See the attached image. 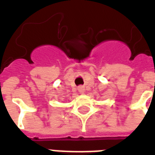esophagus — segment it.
Instances as JSON below:
<instances>
[{
  "label": "esophagus",
  "instance_id": "34e87169",
  "mask_svg": "<svg viewBox=\"0 0 155 155\" xmlns=\"http://www.w3.org/2000/svg\"><path fill=\"white\" fill-rule=\"evenodd\" d=\"M78 91H79L80 93H83V92H84V87H83V86H80V87H78Z\"/></svg>",
  "mask_w": 155,
  "mask_h": 155
}]
</instances>
